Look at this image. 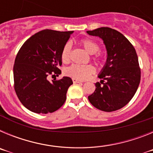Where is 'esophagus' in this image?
<instances>
[{
    "label": "esophagus",
    "instance_id": "1",
    "mask_svg": "<svg viewBox=\"0 0 153 153\" xmlns=\"http://www.w3.org/2000/svg\"><path fill=\"white\" fill-rule=\"evenodd\" d=\"M73 83H74V84H76V83H82L80 80H78V79H73Z\"/></svg>",
    "mask_w": 153,
    "mask_h": 153
}]
</instances>
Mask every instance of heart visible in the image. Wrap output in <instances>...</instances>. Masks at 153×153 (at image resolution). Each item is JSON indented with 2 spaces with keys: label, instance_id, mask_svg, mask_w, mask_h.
Masks as SVG:
<instances>
[{
  "label": "heart",
  "instance_id": "heart-1",
  "mask_svg": "<svg viewBox=\"0 0 153 153\" xmlns=\"http://www.w3.org/2000/svg\"><path fill=\"white\" fill-rule=\"evenodd\" d=\"M82 47L86 50L89 53H95L93 58L99 63H102L104 60L103 55L100 52H98L100 50V46L95 41L88 38L82 39L79 42ZM62 61L64 63H68L70 61L71 57V44L67 43L62 48L60 53ZM95 73V67L92 64H73L70 67H67L65 70V74L69 76H71L74 79L84 80L89 78L92 74Z\"/></svg>",
  "mask_w": 153,
  "mask_h": 153
}]
</instances>
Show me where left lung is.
<instances>
[{
	"label": "left lung",
	"mask_w": 153,
	"mask_h": 153,
	"mask_svg": "<svg viewBox=\"0 0 153 153\" xmlns=\"http://www.w3.org/2000/svg\"><path fill=\"white\" fill-rule=\"evenodd\" d=\"M86 33L102 38L107 51L106 63L98 76L102 80L96 83L89 101L102 111H116L132 100L140 83L137 53L128 39L116 30L100 27Z\"/></svg>",
	"instance_id": "1"
}]
</instances>
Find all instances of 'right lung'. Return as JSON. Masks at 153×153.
<instances>
[{
  "label": "right lung",
  "mask_w": 153,
  "mask_h": 153,
  "mask_svg": "<svg viewBox=\"0 0 153 153\" xmlns=\"http://www.w3.org/2000/svg\"><path fill=\"white\" fill-rule=\"evenodd\" d=\"M74 31L44 30L31 36L19 50L13 65V86L27 109L36 113H53L66 101L71 78L48 80L59 76L62 48Z\"/></svg>",
  "instance_id": "obj_1"
}]
</instances>
